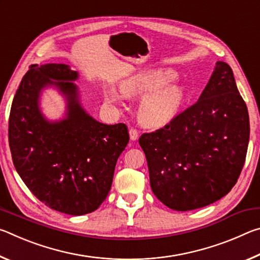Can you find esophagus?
<instances>
[{
    "label": "esophagus",
    "instance_id": "esophagus-1",
    "mask_svg": "<svg viewBox=\"0 0 260 260\" xmlns=\"http://www.w3.org/2000/svg\"><path fill=\"white\" fill-rule=\"evenodd\" d=\"M129 138L132 141H135L136 139L139 138V131L134 128V127H132V128H129Z\"/></svg>",
    "mask_w": 260,
    "mask_h": 260
}]
</instances>
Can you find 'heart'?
<instances>
[{"instance_id":"obj_1","label":"heart","mask_w":260,"mask_h":260,"mask_svg":"<svg viewBox=\"0 0 260 260\" xmlns=\"http://www.w3.org/2000/svg\"><path fill=\"white\" fill-rule=\"evenodd\" d=\"M175 76L172 70L153 69L136 73L122 83L125 95H144L138 107V117L144 126H164L179 113L184 93L181 87L170 85ZM110 99L116 101V94L111 93Z\"/></svg>"}]
</instances>
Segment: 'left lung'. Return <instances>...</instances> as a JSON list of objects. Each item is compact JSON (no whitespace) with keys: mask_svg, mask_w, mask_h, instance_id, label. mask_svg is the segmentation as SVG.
Returning a JSON list of instances; mask_svg holds the SVG:
<instances>
[{"mask_svg":"<svg viewBox=\"0 0 260 260\" xmlns=\"http://www.w3.org/2000/svg\"><path fill=\"white\" fill-rule=\"evenodd\" d=\"M249 135L248 108L232 69L217 61L195 104L161 128L140 136L153 193L175 211L220 200L240 177Z\"/></svg>","mask_w":260,"mask_h":260,"instance_id":"8db88e82","label":"left lung"}]
</instances>
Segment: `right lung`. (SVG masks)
Masks as SVG:
<instances>
[{
	"instance_id": "1",
	"label": "right lung",
	"mask_w": 260,
	"mask_h": 260,
	"mask_svg": "<svg viewBox=\"0 0 260 260\" xmlns=\"http://www.w3.org/2000/svg\"><path fill=\"white\" fill-rule=\"evenodd\" d=\"M77 78L65 64L30 65L9 117V146L21 180L43 204L71 215L100 208L129 141L125 124H101L83 111L72 82ZM48 84L68 99L67 118L60 122H47L38 109L41 89Z\"/></svg>"
}]
</instances>
